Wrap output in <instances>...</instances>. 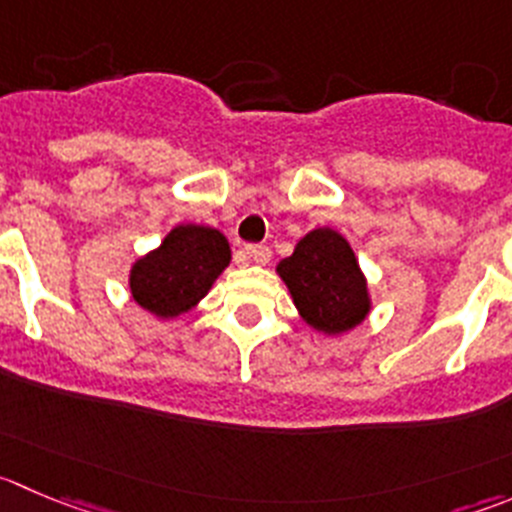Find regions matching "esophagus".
<instances>
[{"mask_svg":"<svg viewBox=\"0 0 512 512\" xmlns=\"http://www.w3.org/2000/svg\"><path fill=\"white\" fill-rule=\"evenodd\" d=\"M246 256L253 261V264L266 266L271 261V248L261 246V243H253V246H246Z\"/></svg>","mask_w":512,"mask_h":512,"instance_id":"obj_1","label":"esophagus"}]
</instances>
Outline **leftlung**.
Listing matches in <instances>:
<instances>
[{
  "mask_svg": "<svg viewBox=\"0 0 512 512\" xmlns=\"http://www.w3.org/2000/svg\"><path fill=\"white\" fill-rule=\"evenodd\" d=\"M301 319L316 332L344 334L367 319V279L352 246L334 228H314L276 266Z\"/></svg>",
  "mask_w": 512,
  "mask_h": 512,
  "instance_id": "left-lung-1",
  "label": "left lung"
}]
</instances>
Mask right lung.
<instances>
[{"label": "right lung", "mask_w": 512, "mask_h": 512, "mask_svg": "<svg viewBox=\"0 0 512 512\" xmlns=\"http://www.w3.org/2000/svg\"><path fill=\"white\" fill-rule=\"evenodd\" d=\"M231 264V246L216 228L180 223L130 269V291L158 319L191 311Z\"/></svg>", "instance_id": "right-lung-1"}]
</instances>
